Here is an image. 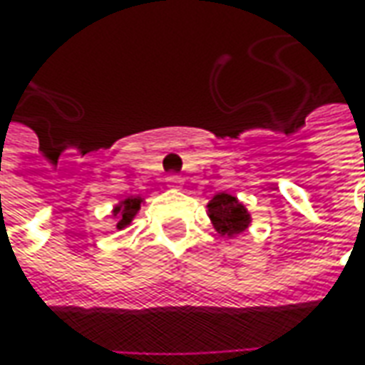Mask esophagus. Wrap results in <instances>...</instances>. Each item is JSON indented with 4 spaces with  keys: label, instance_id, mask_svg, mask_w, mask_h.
I'll list each match as a JSON object with an SVG mask.
<instances>
[{
    "label": "esophagus",
    "instance_id": "34e87169",
    "mask_svg": "<svg viewBox=\"0 0 365 365\" xmlns=\"http://www.w3.org/2000/svg\"><path fill=\"white\" fill-rule=\"evenodd\" d=\"M166 182H168V187L170 189H182V178L176 175H170L168 178H166Z\"/></svg>",
    "mask_w": 365,
    "mask_h": 365
}]
</instances>
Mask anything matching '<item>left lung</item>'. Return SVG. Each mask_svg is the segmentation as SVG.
Instances as JSON below:
<instances>
[{"label":"left lung","instance_id":"obj_1","mask_svg":"<svg viewBox=\"0 0 365 365\" xmlns=\"http://www.w3.org/2000/svg\"><path fill=\"white\" fill-rule=\"evenodd\" d=\"M207 215L211 219L215 232L230 240L245 233L252 225V213L232 192H217L207 203Z\"/></svg>","mask_w":365,"mask_h":365}]
</instances>
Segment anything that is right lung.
I'll list each match as a JSON object with an SVG mask.
<instances>
[{
	"label": "right lung",
	"instance_id": "right-lung-1",
	"mask_svg": "<svg viewBox=\"0 0 365 365\" xmlns=\"http://www.w3.org/2000/svg\"><path fill=\"white\" fill-rule=\"evenodd\" d=\"M142 203H144V197H125L121 199L120 203L113 205L111 209V221L115 223V230H123L132 223L138 211L142 209Z\"/></svg>",
	"mask_w": 365,
	"mask_h": 365
}]
</instances>
